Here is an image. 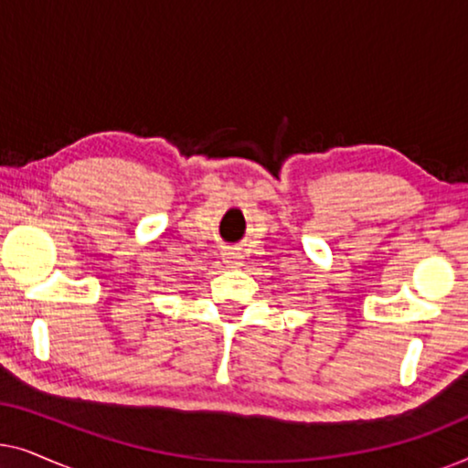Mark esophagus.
<instances>
[{"label":"esophagus","mask_w":468,"mask_h":468,"mask_svg":"<svg viewBox=\"0 0 468 468\" xmlns=\"http://www.w3.org/2000/svg\"><path fill=\"white\" fill-rule=\"evenodd\" d=\"M226 261H228V264H239V260H236V255H229V253H228Z\"/></svg>","instance_id":"esophagus-1"}]
</instances>
